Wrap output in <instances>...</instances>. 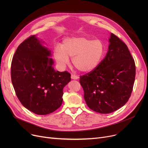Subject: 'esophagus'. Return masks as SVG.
<instances>
[{"label":"esophagus","instance_id":"obj_1","mask_svg":"<svg viewBox=\"0 0 148 148\" xmlns=\"http://www.w3.org/2000/svg\"><path fill=\"white\" fill-rule=\"evenodd\" d=\"M71 79H73V80H77V79H79V77L78 75L73 74H71Z\"/></svg>","mask_w":148,"mask_h":148}]
</instances>
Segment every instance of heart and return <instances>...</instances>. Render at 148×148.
I'll return each mask as SVG.
<instances>
[{
  "label": "heart",
  "mask_w": 148,
  "mask_h": 148,
  "mask_svg": "<svg viewBox=\"0 0 148 148\" xmlns=\"http://www.w3.org/2000/svg\"><path fill=\"white\" fill-rule=\"evenodd\" d=\"M105 45L100 40H92L83 36L67 38L61 47L53 49V56L61 68L65 67L72 58L74 66L83 73L95 69L101 62L105 54Z\"/></svg>",
  "instance_id": "obj_1"
}]
</instances>
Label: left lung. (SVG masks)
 Masks as SVG:
<instances>
[{"label": "left lung", "instance_id": "left-lung-1", "mask_svg": "<svg viewBox=\"0 0 148 148\" xmlns=\"http://www.w3.org/2000/svg\"><path fill=\"white\" fill-rule=\"evenodd\" d=\"M109 42L99 66L80 77L88 106L103 114L112 113L127 103L136 76L135 62L127 45L112 33Z\"/></svg>", "mask_w": 148, "mask_h": 148}]
</instances>
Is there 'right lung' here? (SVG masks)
<instances>
[{
    "mask_svg": "<svg viewBox=\"0 0 148 148\" xmlns=\"http://www.w3.org/2000/svg\"><path fill=\"white\" fill-rule=\"evenodd\" d=\"M51 51L35 35L19 45L11 63V80L17 98L27 109L50 114L61 106L63 89L71 81L67 71H56Z\"/></svg>",
    "mask_w": 148,
    "mask_h": 148,
    "instance_id": "obj_1",
    "label": "right lung"
}]
</instances>
